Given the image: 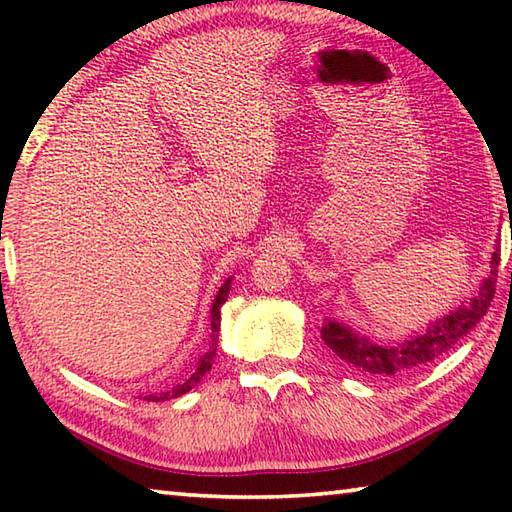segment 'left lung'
Listing matches in <instances>:
<instances>
[{"mask_svg": "<svg viewBox=\"0 0 512 512\" xmlns=\"http://www.w3.org/2000/svg\"><path fill=\"white\" fill-rule=\"evenodd\" d=\"M499 250V248H497ZM497 266H499V253L492 255V268L490 277L483 282L479 296L470 300L467 307H458V311L440 318L436 325L429 327L424 334L413 336L411 341L395 348H381V345L370 343L363 336L352 334L348 327L339 323H325L320 334L334 357L348 368L368 372V375L377 377H393L402 375L415 368H422L445 354L456 341H461L470 329L488 314V307L492 298H495V284H497Z\"/></svg>", "mask_w": 512, "mask_h": 512, "instance_id": "1", "label": "left lung"}]
</instances>
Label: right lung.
Here are the masks:
<instances>
[{
	"mask_svg": "<svg viewBox=\"0 0 512 512\" xmlns=\"http://www.w3.org/2000/svg\"><path fill=\"white\" fill-rule=\"evenodd\" d=\"M228 291H230V280H225V284L223 287L219 289V293H216V300H214V307H212V345H210V350L205 352V357L198 361V366H196V372L192 377H189L185 384H180V386H176L173 388L171 393H167V395H149L146 397V400H153V402H160V400H167V397H180V395H185L187 391H192V388L198 384V381H201L203 377H205V372L212 368V359H214V354H216V339H219V320H221V307H223V302L228 300Z\"/></svg>",
	"mask_w": 512,
	"mask_h": 512,
	"instance_id": "obj_1",
	"label": "right lung"
}]
</instances>
